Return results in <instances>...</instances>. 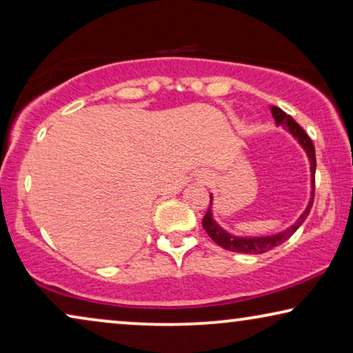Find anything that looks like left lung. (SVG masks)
<instances>
[{"mask_svg":"<svg viewBox=\"0 0 353 353\" xmlns=\"http://www.w3.org/2000/svg\"><path fill=\"white\" fill-rule=\"evenodd\" d=\"M272 114L274 122L278 125H283L286 127L289 132L294 134V138H297V141L301 143V146L305 149L308 159H310V170H312V199L310 204L307 205V209L303 214L301 215L296 223L292 226H289L286 231L283 233L273 234V236H262V238H238V236H233L230 233H226L223 228H220L216 225V221L212 216V205L207 209L204 219H202V226L207 231V234L210 236L212 239L215 241L220 248H223L226 250H231V252H241V254H263L267 250H272L276 245L283 244L284 241H288L291 236L296 233L299 226H301L305 219L310 214V209L313 205V194H315V170H316V157H315V146H313V141L310 137L303 132V128L299 125L296 120H294L291 115H288L284 110H281L276 105H272ZM210 202H212V196H210Z\"/></svg>","mask_w":353,"mask_h":353,"instance_id":"8db88e82","label":"left lung"}]
</instances>
